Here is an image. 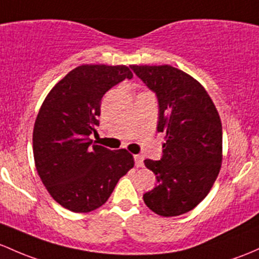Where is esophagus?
Instances as JSON below:
<instances>
[{
    "label": "esophagus",
    "instance_id": "1",
    "mask_svg": "<svg viewBox=\"0 0 259 259\" xmlns=\"http://www.w3.org/2000/svg\"><path fill=\"white\" fill-rule=\"evenodd\" d=\"M134 161L137 167H141V166L144 165V159L143 156H140V155H134Z\"/></svg>",
    "mask_w": 259,
    "mask_h": 259
}]
</instances>
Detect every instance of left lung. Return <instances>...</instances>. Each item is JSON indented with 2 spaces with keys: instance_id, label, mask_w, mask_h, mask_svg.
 Wrapping results in <instances>:
<instances>
[{
  "instance_id": "obj_1",
  "label": "left lung",
  "mask_w": 259,
  "mask_h": 259,
  "mask_svg": "<svg viewBox=\"0 0 259 259\" xmlns=\"http://www.w3.org/2000/svg\"><path fill=\"white\" fill-rule=\"evenodd\" d=\"M154 92L157 132L166 135L160 160H144L156 186L145 205L164 217L180 216L207 196L222 162V124L207 92L191 75L171 65H130Z\"/></svg>"
}]
</instances>
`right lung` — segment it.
Instances as JSON below:
<instances>
[{"mask_svg": "<svg viewBox=\"0 0 259 259\" xmlns=\"http://www.w3.org/2000/svg\"><path fill=\"white\" fill-rule=\"evenodd\" d=\"M133 73L125 65L84 64L70 70L47 95L33 129L37 172L52 197L72 212L104 205L119 179L134 166L125 149L93 144L102 98Z\"/></svg>", "mask_w": 259, "mask_h": 259, "instance_id": "right-lung-1", "label": "right lung"}]
</instances>
